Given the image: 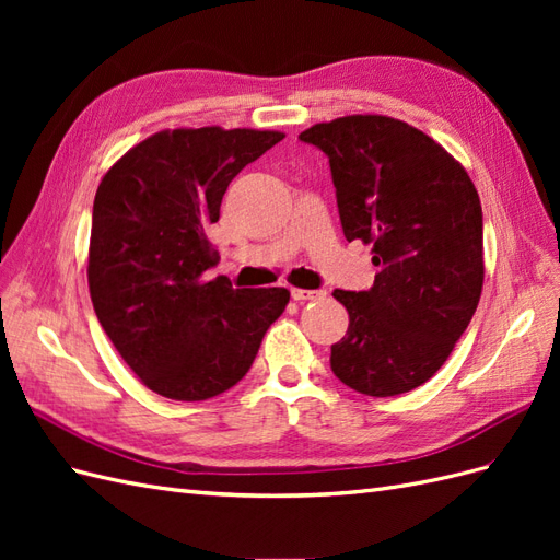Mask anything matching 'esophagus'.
Wrapping results in <instances>:
<instances>
[{
  "instance_id": "esophagus-1",
  "label": "esophagus",
  "mask_w": 560,
  "mask_h": 560,
  "mask_svg": "<svg viewBox=\"0 0 560 560\" xmlns=\"http://www.w3.org/2000/svg\"><path fill=\"white\" fill-rule=\"evenodd\" d=\"M319 296H322V292H315V290H292L294 301H313Z\"/></svg>"
}]
</instances>
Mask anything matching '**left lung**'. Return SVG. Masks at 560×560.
Here are the masks:
<instances>
[{
    "mask_svg": "<svg viewBox=\"0 0 560 560\" xmlns=\"http://www.w3.org/2000/svg\"><path fill=\"white\" fill-rule=\"evenodd\" d=\"M299 140L329 156L346 238L371 245L378 266L371 290L334 292L350 325L331 371L369 397L409 393L442 369L479 306V194L460 161L393 116H341Z\"/></svg>",
    "mask_w": 560,
    "mask_h": 560,
    "instance_id": "obj_1",
    "label": "left lung"
}]
</instances>
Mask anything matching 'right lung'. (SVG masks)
Wrapping results in <instances>:
<instances>
[{
    "instance_id": "add662e5",
    "label": "right lung",
    "mask_w": 560,
    "mask_h": 560,
    "mask_svg": "<svg viewBox=\"0 0 560 560\" xmlns=\"http://www.w3.org/2000/svg\"><path fill=\"white\" fill-rule=\"evenodd\" d=\"M280 130L175 128L128 149L97 186L89 290L100 325L156 395L202 401L226 393L290 303L284 287L233 290L206 280L219 261L208 229L243 167Z\"/></svg>"
}]
</instances>
